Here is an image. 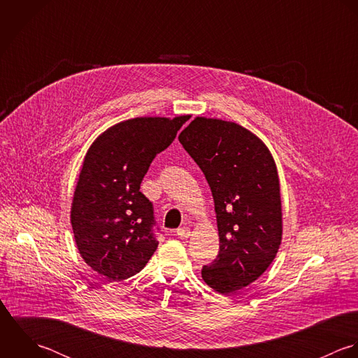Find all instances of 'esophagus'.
Instances as JSON below:
<instances>
[{"label":"esophagus","instance_id":"1","mask_svg":"<svg viewBox=\"0 0 358 358\" xmlns=\"http://www.w3.org/2000/svg\"><path fill=\"white\" fill-rule=\"evenodd\" d=\"M176 234H177V236H178L180 239H187V238L191 236V229H189L188 227H181V228L177 229Z\"/></svg>","mask_w":358,"mask_h":358}]
</instances>
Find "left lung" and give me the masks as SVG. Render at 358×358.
<instances>
[{"label": "left lung", "mask_w": 358, "mask_h": 358, "mask_svg": "<svg viewBox=\"0 0 358 358\" xmlns=\"http://www.w3.org/2000/svg\"><path fill=\"white\" fill-rule=\"evenodd\" d=\"M178 141L203 171L215 199L220 250L203 281L222 294L256 281L281 245L282 213L274 159L242 126L196 117Z\"/></svg>", "instance_id": "left-lung-1"}]
</instances>
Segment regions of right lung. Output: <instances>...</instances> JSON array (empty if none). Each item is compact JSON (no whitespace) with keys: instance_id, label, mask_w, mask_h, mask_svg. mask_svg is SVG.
Instances as JSON below:
<instances>
[{"instance_id":"obj_1","label":"right lung","mask_w":358,"mask_h":358,"mask_svg":"<svg viewBox=\"0 0 358 358\" xmlns=\"http://www.w3.org/2000/svg\"><path fill=\"white\" fill-rule=\"evenodd\" d=\"M188 119L122 122L85 155L73 198V234L84 262L110 282L140 273L159 245L153 205L140 188L152 160Z\"/></svg>"}]
</instances>
